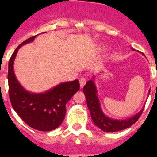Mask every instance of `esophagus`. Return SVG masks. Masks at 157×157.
Wrapping results in <instances>:
<instances>
[{
	"label": "esophagus",
	"mask_w": 157,
	"mask_h": 157,
	"mask_svg": "<svg viewBox=\"0 0 157 157\" xmlns=\"http://www.w3.org/2000/svg\"><path fill=\"white\" fill-rule=\"evenodd\" d=\"M79 83H80V86H81V88H82V87L85 86L86 83V78H84V77L80 78Z\"/></svg>",
	"instance_id": "esophagus-1"
}]
</instances>
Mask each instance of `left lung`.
Instances as JSON below:
<instances>
[{
    "label": "left lung",
    "mask_w": 157,
    "mask_h": 157,
    "mask_svg": "<svg viewBox=\"0 0 157 157\" xmlns=\"http://www.w3.org/2000/svg\"><path fill=\"white\" fill-rule=\"evenodd\" d=\"M83 93L86 96L87 107L90 112L93 122L97 127L105 132H116L131 127L138 121L144 109L143 108L135 116L127 120H114L106 116L102 112L94 80L87 82L85 86L83 87ZM149 93H150V90Z\"/></svg>",
    "instance_id": "8db88e82"
}]
</instances>
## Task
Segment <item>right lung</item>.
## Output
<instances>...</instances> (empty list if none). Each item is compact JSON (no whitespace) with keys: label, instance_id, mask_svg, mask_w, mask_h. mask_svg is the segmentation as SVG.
I'll return each instance as SVG.
<instances>
[{"label":"right lung","instance_id":"right-lung-1","mask_svg":"<svg viewBox=\"0 0 157 157\" xmlns=\"http://www.w3.org/2000/svg\"><path fill=\"white\" fill-rule=\"evenodd\" d=\"M36 36L22 42L14 51L8 62V94L15 112L29 127L41 131H50L57 128L66 114V104L79 90V82L59 84L42 94L27 91L16 78L13 70L14 60L19 48L31 42Z\"/></svg>","mask_w":157,"mask_h":157}]
</instances>
